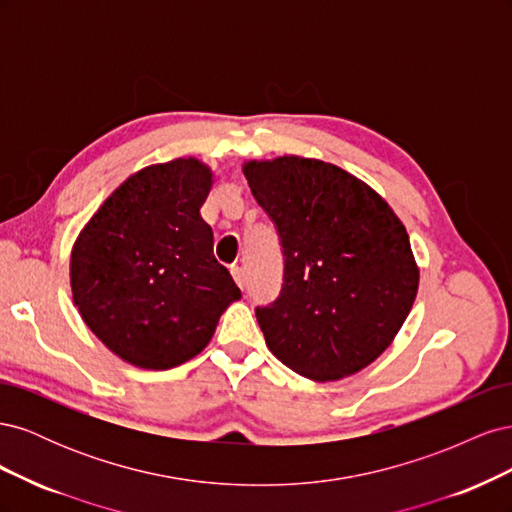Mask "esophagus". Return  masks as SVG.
<instances>
[{
  "instance_id": "obj_1",
  "label": "esophagus",
  "mask_w": 512,
  "mask_h": 512,
  "mask_svg": "<svg viewBox=\"0 0 512 512\" xmlns=\"http://www.w3.org/2000/svg\"><path fill=\"white\" fill-rule=\"evenodd\" d=\"M230 273H232V277H235L237 286H239V288H245V271H243V267L232 265V267H230Z\"/></svg>"
}]
</instances>
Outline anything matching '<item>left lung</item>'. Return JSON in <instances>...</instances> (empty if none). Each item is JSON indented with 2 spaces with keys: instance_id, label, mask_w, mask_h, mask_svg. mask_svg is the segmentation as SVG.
I'll return each mask as SVG.
<instances>
[{
  "instance_id": "obj_1",
  "label": "left lung",
  "mask_w": 512,
  "mask_h": 512,
  "mask_svg": "<svg viewBox=\"0 0 512 512\" xmlns=\"http://www.w3.org/2000/svg\"><path fill=\"white\" fill-rule=\"evenodd\" d=\"M243 173L280 237V297L256 307L269 350L297 374L331 382L389 348L408 318L418 269L404 224L363 181L297 156Z\"/></svg>"
}]
</instances>
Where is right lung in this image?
Segmentation results:
<instances>
[{
    "mask_svg": "<svg viewBox=\"0 0 512 512\" xmlns=\"http://www.w3.org/2000/svg\"><path fill=\"white\" fill-rule=\"evenodd\" d=\"M211 170L194 158L147 166L108 196L74 243L76 307L100 342L143 369L190 361L241 297L200 218Z\"/></svg>",
    "mask_w": 512,
    "mask_h": 512,
    "instance_id": "1",
    "label": "right lung"
}]
</instances>
